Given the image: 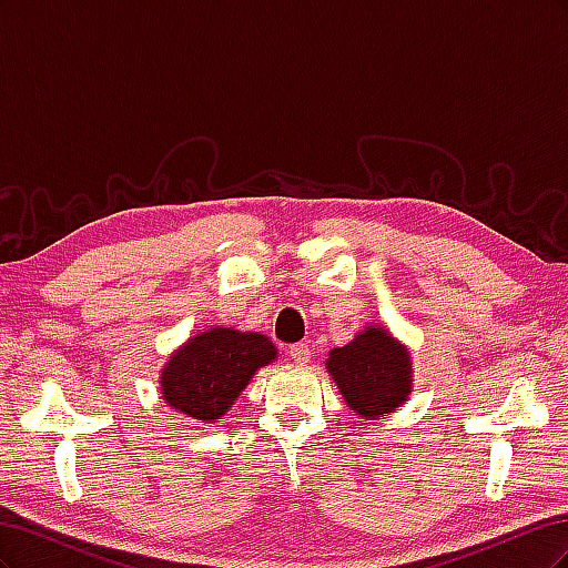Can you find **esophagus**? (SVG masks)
Wrapping results in <instances>:
<instances>
[{
  "mask_svg": "<svg viewBox=\"0 0 568 568\" xmlns=\"http://www.w3.org/2000/svg\"><path fill=\"white\" fill-rule=\"evenodd\" d=\"M288 355H291V359H294V363H298V365H305L307 359L313 357L311 346H307V343H294V346L288 348Z\"/></svg>",
  "mask_w": 568,
  "mask_h": 568,
  "instance_id": "34e87169",
  "label": "esophagus"
}]
</instances>
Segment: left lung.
Wrapping results in <instances>:
<instances>
[{"label": "left lung", "instance_id": "obj_1", "mask_svg": "<svg viewBox=\"0 0 568 568\" xmlns=\"http://www.w3.org/2000/svg\"><path fill=\"white\" fill-rule=\"evenodd\" d=\"M324 365L343 403L365 422L388 417L412 395L409 348L379 322H369L346 346L329 351Z\"/></svg>", "mask_w": 568, "mask_h": 568}]
</instances>
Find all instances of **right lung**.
Returning <instances> with one entry per match:
<instances>
[{
	"instance_id": "1",
	"label": "right lung",
	"mask_w": 568,
	"mask_h": 568,
	"mask_svg": "<svg viewBox=\"0 0 568 568\" xmlns=\"http://www.w3.org/2000/svg\"><path fill=\"white\" fill-rule=\"evenodd\" d=\"M277 359V346L257 332L211 326L186 338L161 369V398L180 415L213 424L261 367Z\"/></svg>"
}]
</instances>
